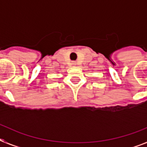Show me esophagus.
<instances>
[{
  "instance_id": "34e87169",
  "label": "esophagus",
  "mask_w": 147,
  "mask_h": 147,
  "mask_svg": "<svg viewBox=\"0 0 147 147\" xmlns=\"http://www.w3.org/2000/svg\"><path fill=\"white\" fill-rule=\"evenodd\" d=\"M72 65H76V62H72Z\"/></svg>"
}]
</instances>
